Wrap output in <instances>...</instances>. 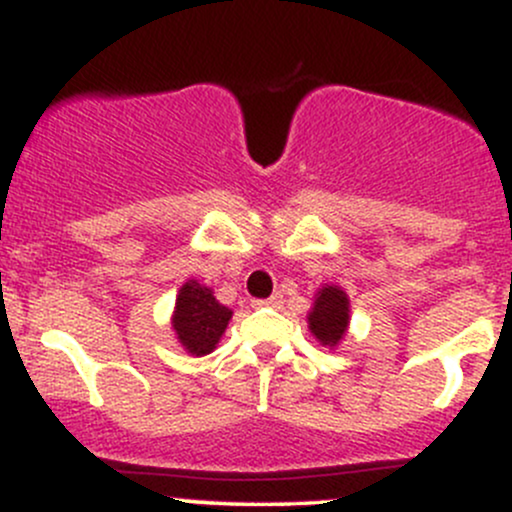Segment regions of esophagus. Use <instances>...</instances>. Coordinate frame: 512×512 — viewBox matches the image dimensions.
<instances>
[{"label": "esophagus", "mask_w": 512, "mask_h": 512, "mask_svg": "<svg viewBox=\"0 0 512 512\" xmlns=\"http://www.w3.org/2000/svg\"><path fill=\"white\" fill-rule=\"evenodd\" d=\"M281 303V296L262 298V301H252V308H276Z\"/></svg>", "instance_id": "obj_1"}]
</instances>
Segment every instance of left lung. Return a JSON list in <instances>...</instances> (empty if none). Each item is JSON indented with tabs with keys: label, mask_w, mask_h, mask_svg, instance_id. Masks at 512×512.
<instances>
[{
	"label": "left lung",
	"mask_w": 512,
	"mask_h": 512,
	"mask_svg": "<svg viewBox=\"0 0 512 512\" xmlns=\"http://www.w3.org/2000/svg\"><path fill=\"white\" fill-rule=\"evenodd\" d=\"M310 330L317 337V342L325 346L339 344L349 327V298L337 286H325L315 298V308L308 317Z\"/></svg>",
	"instance_id": "obj_1"
}]
</instances>
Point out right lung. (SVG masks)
Instances as JSON below:
<instances>
[{"instance_id": "1", "label": "right lung", "mask_w": 512, "mask_h": 512, "mask_svg": "<svg viewBox=\"0 0 512 512\" xmlns=\"http://www.w3.org/2000/svg\"><path fill=\"white\" fill-rule=\"evenodd\" d=\"M228 320H231V310L216 301L207 286H199L197 281L182 286L178 303H175L173 330L178 332L180 344L190 354H209L221 339Z\"/></svg>"}]
</instances>
